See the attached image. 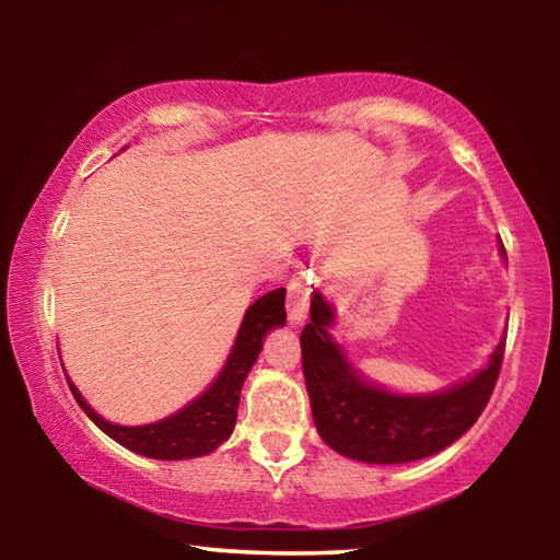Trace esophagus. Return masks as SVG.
<instances>
[{
  "label": "esophagus",
  "mask_w": 560,
  "mask_h": 560,
  "mask_svg": "<svg viewBox=\"0 0 560 560\" xmlns=\"http://www.w3.org/2000/svg\"><path fill=\"white\" fill-rule=\"evenodd\" d=\"M308 296H311V281L306 277H293L289 283V316L291 320H303L308 311Z\"/></svg>",
  "instance_id": "1"
}]
</instances>
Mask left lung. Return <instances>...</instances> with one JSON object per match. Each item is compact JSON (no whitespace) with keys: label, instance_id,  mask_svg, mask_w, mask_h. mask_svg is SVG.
Returning <instances> with one entry per match:
<instances>
[{"label":"left lung","instance_id":"obj_1","mask_svg":"<svg viewBox=\"0 0 560 560\" xmlns=\"http://www.w3.org/2000/svg\"><path fill=\"white\" fill-rule=\"evenodd\" d=\"M334 324L324 296L311 299V324L301 330V365L316 430L330 450L368 464H402L438 454L485 412L504 363L506 338L491 363L467 383L438 395H393L365 383L330 340Z\"/></svg>","mask_w":560,"mask_h":560}]
</instances>
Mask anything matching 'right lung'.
Segmentation results:
<instances>
[{
    "label": "right lung",
    "instance_id": "add662e5",
    "mask_svg": "<svg viewBox=\"0 0 560 560\" xmlns=\"http://www.w3.org/2000/svg\"><path fill=\"white\" fill-rule=\"evenodd\" d=\"M283 296L287 291L273 289L264 293L246 308V316L242 320L240 336L230 360H226L224 371L212 383L210 390L189 402L185 410L175 412L167 420H160L153 424H143V428H120V424H110L91 410L89 402L83 400L75 385L69 381L71 393L81 410L86 412L98 428L116 440L122 447L143 454L150 459H189L202 457L230 438L236 422V407H240V393L244 385L246 373L252 371L254 360L259 358L261 340L273 326H283L287 320V306H283Z\"/></svg>",
    "mask_w": 560,
    "mask_h": 560
}]
</instances>
